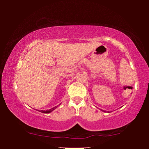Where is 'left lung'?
Listing matches in <instances>:
<instances>
[{"label": "left lung", "mask_w": 149, "mask_h": 149, "mask_svg": "<svg viewBox=\"0 0 149 149\" xmlns=\"http://www.w3.org/2000/svg\"><path fill=\"white\" fill-rule=\"evenodd\" d=\"M102 111H103V112H106V111H104V110H101Z\"/></svg>", "instance_id": "obj_1"}]
</instances>
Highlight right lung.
<instances>
[{"mask_svg":"<svg viewBox=\"0 0 149 149\" xmlns=\"http://www.w3.org/2000/svg\"><path fill=\"white\" fill-rule=\"evenodd\" d=\"M60 104H59V105H60ZM58 107V106H56V107H53V108H50V109H49V110H39V112H42V113H45V114H49V113L52 112V111H53L54 110L56 109V108Z\"/></svg>","mask_w":149,"mask_h":149,"instance_id":"right-lung-1","label":"right lung"}]
</instances>
